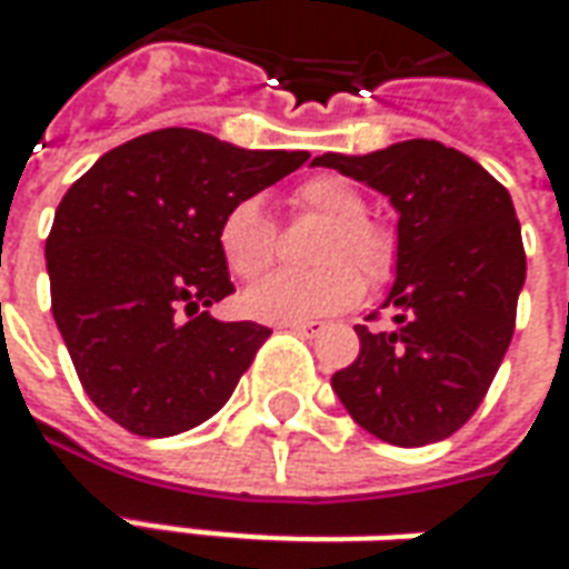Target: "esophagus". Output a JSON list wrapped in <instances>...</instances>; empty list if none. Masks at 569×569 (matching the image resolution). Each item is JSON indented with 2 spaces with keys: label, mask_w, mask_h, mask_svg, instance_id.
Instances as JSON below:
<instances>
[{
  "label": "esophagus",
  "mask_w": 569,
  "mask_h": 569,
  "mask_svg": "<svg viewBox=\"0 0 569 569\" xmlns=\"http://www.w3.org/2000/svg\"><path fill=\"white\" fill-rule=\"evenodd\" d=\"M283 329L301 335V338H317V335L326 332V322H317V320H310V322H286Z\"/></svg>",
  "instance_id": "obj_1"
}]
</instances>
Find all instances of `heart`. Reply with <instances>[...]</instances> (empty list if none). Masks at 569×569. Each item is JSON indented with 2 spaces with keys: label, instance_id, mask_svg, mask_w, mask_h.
<instances>
[{
  "label": "heart",
  "instance_id": "heart-1",
  "mask_svg": "<svg viewBox=\"0 0 569 569\" xmlns=\"http://www.w3.org/2000/svg\"><path fill=\"white\" fill-rule=\"evenodd\" d=\"M298 210L313 212L329 222L317 252L313 271H277L249 286L240 305L247 317L261 322H310L353 308L366 280L383 286L393 280L399 243L390 228L371 222L369 203L345 176H313L292 194ZM224 268L243 280L259 277L277 259L280 234L259 198L237 200L216 231Z\"/></svg>",
  "mask_w": 569,
  "mask_h": 569
}]
</instances>
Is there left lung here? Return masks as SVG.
<instances>
[{
    "label": "left lung",
    "instance_id": "left-lung-1",
    "mask_svg": "<svg viewBox=\"0 0 569 569\" xmlns=\"http://www.w3.org/2000/svg\"><path fill=\"white\" fill-rule=\"evenodd\" d=\"M366 182L399 212L393 332L357 326L359 357L332 390L371 436L420 448L476 415L515 332L527 259L509 191L469 154L406 140L313 158Z\"/></svg>",
    "mask_w": 569,
    "mask_h": 569
}]
</instances>
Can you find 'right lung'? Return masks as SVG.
<instances>
[{"mask_svg": "<svg viewBox=\"0 0 569 569\" xmlns=\"http://www.w3.org/2000/svg\"><path fill=\"white\" fill-rule=\"evenodd\" d=\"M308 158L163 128L106 151L72 182L44 240L51 313L106 418L163 439L231 399L271 329L210 317L234 292L216 231L228 207Z\"/></svg>", "mask_w": 569, "mask_h": 569, "instance_id": "right-lung-1", "label": "right lung"}]
</instances>
